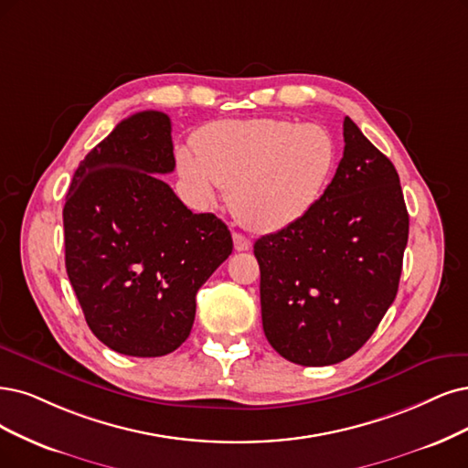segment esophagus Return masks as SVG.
Instances as JSON below:
<instances>
[{
	"instance_id": "esophagus-1",
	"label": "esophagus",
	"mask_w": 468,
	"mask_h": 468,
	"mask_svg": "<svg viewBox=\"0 0 468 468\" xmlns=\"http://www.w3.org/2000/svg\"><path fill=\"white\" fill-rule=\"evenodd\" d=\"M233 245H235V250H237V252H245V250L250 249V240H249L245 235L233 233Z\"/></svg>"
}]
</instances>
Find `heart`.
<instances>
[{"instance_id":"b5f03b06","label":"heart","mask_w":468,"mask_h":468,"mask_svg":"<svg viewBox=\"0 0 468 468\" xmlns=\"http://www.w3.org/2000/svg\"><path fill=\"white\" fill-rule=\"evenodd\" d=\"M195 148L177 150V169L193 195L210 202L221 186H231L233 216L264 233L313 210L337 162L325 127L271 117L216 121L198 131Z\"/></svg>"}]
</instances>
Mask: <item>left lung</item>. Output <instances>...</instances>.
Instances as JSON below:
<instances>
[{"mask_svg": "<svg viewBox=\"0 0 468 468\" xmlns=\"http://www.w3.org/2000/svg\"><path fill=\"white\" fill-rule=\"evenodd\" d=\"M332 183L301 221L261 237L266 339L283 358L327 367L355 355L399 287L409 214L393 164L351 117Z\"/></svg>", "mask_w": 468, "mask_h": 468, "instance_id": "left-lung-1", "label": "left lung"}]
</instances>
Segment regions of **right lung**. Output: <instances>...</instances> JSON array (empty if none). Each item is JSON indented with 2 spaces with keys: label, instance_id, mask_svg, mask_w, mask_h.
Masks as SVG:
<instances>
[{
  "label": "right lung",
  "instance_id": "obj_1",
  "mask_svg": "<svg viewBox=\"0 0 468 468\" xmlns=\"http://www.w3.org/2000/svg\"><path fill=\"white\" fill-rule=\"evenodd\" d=\"M173 169L169 117L138 112L86 154L65 198L69 282L92 334L121 355L176 351L198 289L233 250L228 225L160 179Z\"/></svg>",
  "mask_w": 468,
  "mask_h": 468
}]
</instances>
